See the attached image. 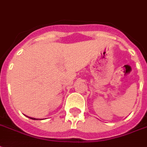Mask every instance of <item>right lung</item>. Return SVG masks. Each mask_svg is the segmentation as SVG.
I'll use <instances>...</instances> for the list:
<instances>
[{
    "label": "right lung",
    "instance_id": "right-lung-1",
    "mask_svg": "<svg viewBox=\"0 0 147 147\" xmlns=\"http://www.w3.org/2000/svg\"><path fill=\"white\" fill-rule=\"evenodd\" d=\"M27 117H28V116H27ZM29 118L31 119H34V120H37V119H35V118H32V117H29Z\"/></svg>",
    "mask_w": 147,
    "mask_h": 147
}]
</instances>
